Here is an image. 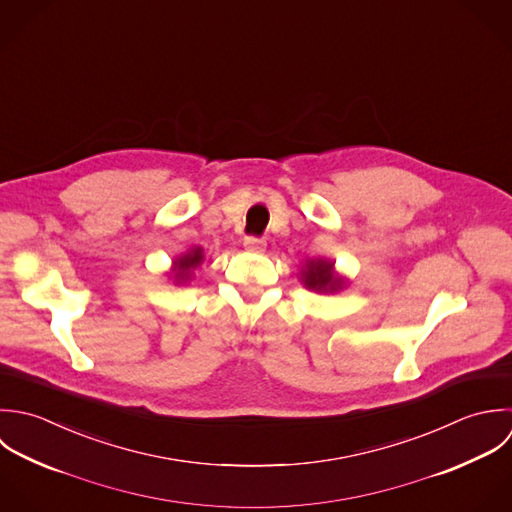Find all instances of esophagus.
<instances>
[{"mask_svg":"<svg viewBox=\"0 0 512 512\" xmlns=\"http://www.w3.org/2000/svg\"><path fill=\"white\" fill-rule=\"evenodd\" d=\"M244 246H246L250 252H264L266 240H264V238H258V236H246V238H244Z\"/></svg>","mask_w":512,"mask_h":512,"instance_id":"1","label":"esophagus"}]
</instances>
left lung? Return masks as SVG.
<instances>
[{
    "label": "left lung",
    "mask_w": 512,
    "mask_h": 512,
    "mask_svg": "<svg viewBox=\"0 0 512 512\" xmlns=\"http://www.w3.org/2000/svg\"><path fill=\"white\" fill-rule=\"evenodd\" d=\"M334 262L328 260H312L302 270V282L308 290L314 292H338L343 286V280L334 276Z\"/></svg>",
    "instance_id": "1"
}]
</instances>
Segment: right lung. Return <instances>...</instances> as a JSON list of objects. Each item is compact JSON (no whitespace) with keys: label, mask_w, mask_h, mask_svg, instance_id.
<instances>
[{"label":"right lung","mask_w":512,"mask_h":512,"mask_svg":"<svg viewBox=\"0 0 512 512\" xmlns=\"http://www.w3.org/2000/svg\"><path fill=\"white\" fill-rule=\"evenodd\" d=\"M202 258H204L202 248H192L188 254L180 256V258L174 262V272H176V274H174V280H176V284L188 280L190 270L196 268V266H200Z\"/></svg>","instance_id":"right-lung-1"}]
</instances>
